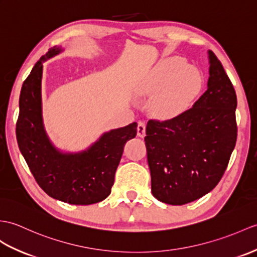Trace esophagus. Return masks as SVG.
<instances>
[{
  "instance_id": "esophagus-1",
  "label": "esophagus",
  "mask_w": 257,
  "mask_h": 257,
  "mask_svg": "<svg viewBox=\"0 0 257 257\" xmlns=\"http://www.w3.org/2000/svg\"><path fill=\"white\" fill-rule=\"evenodd\" d=\"M137 134L140 138H143L146 136V122L145 121H139L138 127H137Z\"/></svg>"
}]
</instances>
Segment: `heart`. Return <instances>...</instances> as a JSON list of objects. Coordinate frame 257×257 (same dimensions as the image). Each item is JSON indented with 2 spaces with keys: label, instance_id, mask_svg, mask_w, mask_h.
Returning <instances> with one entry per match:
<instances>
[{
  "label": "heart",
  "instance_id": "b5f03b06",
  "mask_svg": "<svg viewBox=\"0 0 257 257\" xmlns=\"http://www.w3.org/2000/svg\"><path fill=\"white\" fill-rule=\"evenodd\" d=\"M202 87L201 71L178 56L161 60L138 81L141 94H155L151 108L161 119H174L184 115L199 97Z\"/></svg>",
  "mask_w": 257,
  "mask_h": 257
}]
</instances>
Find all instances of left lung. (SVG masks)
Masks as SVG:
<instances>
[{"instance_id":"1","label":"left lung","mask_w":257,"mask_h":257,"mask_svg":"<svg viewBox=\"0 0 257 257\" xmlns=\"http://www.w3.org/2000/svg\"><path fill=\"white\" fill-rule=\"evenodd\" d=\"M207 91L184 115L148 121L146 148L151 192L180 206L217 186L236 142V94L221 62L209 50Z\"/></svg>"}]
</instances>
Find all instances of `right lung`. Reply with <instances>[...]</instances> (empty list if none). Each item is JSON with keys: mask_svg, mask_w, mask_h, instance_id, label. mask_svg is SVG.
<instances>
[{"mask_svg": "<svg viewBox=\"0 0 257 257\" xmlns=\"http://www.w3.org/2000/svg\"><path fill=\"white\" fill-rule=\"evenodd\" d=\"M61 51L60 48H51L23 83L17 143L46 194L71 205H92L109 196L123 147L137 135V122L105 133L87 150L79 153H62L53 147L43 122L41 77L43 62Z\"/></svg>", "mask_w": 257, "mask_h": 257, "instance_id": "right-lung-1", "label": "right lung"}]
</instances>
